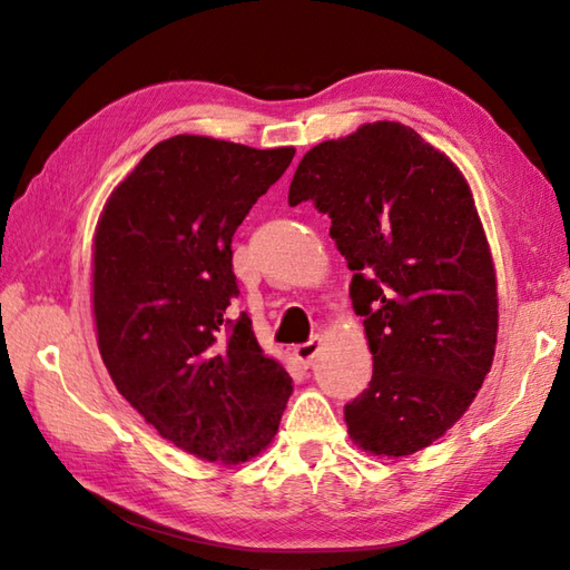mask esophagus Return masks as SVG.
<instances>
[{
  "label": "esophagus",
  "instance_id": "34e87169",
  "mask_svg": "<svg viewBox=\"0 0 570 570\" xmlns=\"http://www.w3.org/2000/svg\"><path fill=\"white\" fill-rule=\"evenodd\" d=\"M321 353V337H311L308 343H301V345H296L294 347V355H296V360L301 362V365H311L313 362V357H316Z\"/></svg>",
  "mask_w": 570,
  "mask_h": 570
}]
</instances>
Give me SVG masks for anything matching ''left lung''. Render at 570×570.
I'll use <instances>...</instances> for the list:
<instances>
[{
  "label": "left lung",
  "instance_id": "8db88e82",
  "mask_svg": "<svg viewBox=\"0 0 570 570\" xmlns=\"http://www.w3.org/2000/svg\"><path fill=\"white\" fill-rule=\"evenodd\" d=\"M331 217L372 380L345 404L374 455H411L465 414L492 367L498 282L463 174L411 127L372 122L301 159L288 205Z\"/></svg>",
  "mask_w": 570,
  "mask_h": 570
}]
</instances>
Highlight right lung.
<instances>
[{"mask_svg": "<svg viewBox=\"0 0 570 570\" xmlns=\"http://www.w3.org/2000/svg\"><path fill=\"white\" fill-rule=\"evenodd\" d=\"M296 149L178 135L144 156L95 229L92 311L107 372L180 451L237 465L272 443L294 386L239 296L233 235Z\"/></svg>", "mask_w": 570, "mask_h": 570, "instance_id": "obj_1", "label": "right lung"}]
</instances>
